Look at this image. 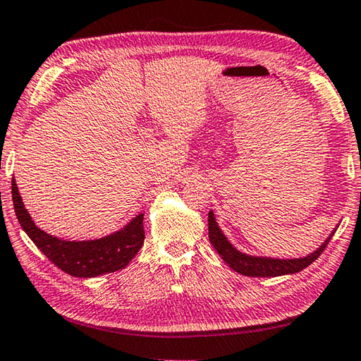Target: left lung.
Wrapping results in <instances>:
<instances>
[{
    "label": "left lung",
    "instance_id": "8db88e82",
    "mask_svg": "<svg viewBox=\"0 0 361 361\" xmlns=\"http://www.w3.org/2000/svg\"><path fill=\"white\" fill-rule=\"evenodd\" d=\"M336 229H338V226H336L331 234L328 235V239L323 242L315 252L309 253L307 256H304V258L282 259V258H271V256H255V255L243 253L232 245L228 237L224 235L221 228L218 226L215 213L212 210L209 212V239L212 242L213 248L216 250L218 255L221 256V259L231 269H234L235 272L248 277H279V276H288V274L301 272L302 269L310 266L317 258H319L323 250H325V247L328 245V242L331 240Z\"/></svg>",
    "mask_w": 361,
    "mask_h": 361
}]
</instances>
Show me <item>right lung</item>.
<instances>
[{
  "mask_svg": "<svg viewBox=\"0 0 361 361\" xmlns=\"http://www.w3.org/2000/svg\"><path fill=\"white\" fill-rule=\"evenodd\" d=\"M12 202L22 229L59 269L73 277H97L124 269L138 253L145 240L143 213L124 228L94 240H63L39 229L22 202L16 178H12Z\"/></svg>",
  "mask_w": 361,
  "mask_h": 361,
  "instance_id": "add662e5",
  "label": "right lung"
}]
</instances>
